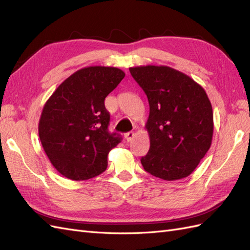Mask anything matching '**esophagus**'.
Returning <instances> with one entry per match:
<instances>
[{
	"label": "esophagus",
	"instance_id": "esophagus-1",
	"mask_svg": "<svg viewBox=\"0 0 250 250\" xmlns=\"http://www.w3.org/2000/svg\"><path fill=\"white\" fill-rule=\"evenodd\" d=\"M124 137H125V140L127 142H131L132 139L134 138V133L133 132H127V133H125Z\"/></svg>",
	"mask_w": 250,
	"mask_h": 250
}]
</instances>
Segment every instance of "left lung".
<instances>
[{
    "instance_id": "left-lung-1",
    "label": "left lung",
    "mask_w": 250,
    "mask_h": 250,
    "mask_svg": "<svg viewBox=\"0 0 250 250\" xmlns=\"http://www.w3.org/2000/svg\"><path fill=\"white\" fill-rule=\"evenodd\" d=\"M149 102L148 153L144 169L164 180L185 178L208 151L214 131L213 108L201 85L166 65L129 67Z\"/></svg>"
}]
</instances>
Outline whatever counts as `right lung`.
Wrapping results in <instances>:
<instances>
[{"label":"right lung","mask_w":250,"mask_h":250,"mask_svg":"<svg viewBox=\"0 0 250 250\" xmlns=\"http://www.w3.org/2000/svg\"><path fill=\"white\" fill-rule=\"evenodd\" d=\"M125 77L112 66H87L60 84L44 104L39 135L51 164L64 177L86 180L107 168V155L122 140L108 131L104 100Z\"/></svg>","instance_id":"add662e5"}]
</instances>
